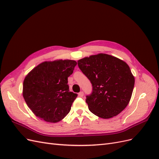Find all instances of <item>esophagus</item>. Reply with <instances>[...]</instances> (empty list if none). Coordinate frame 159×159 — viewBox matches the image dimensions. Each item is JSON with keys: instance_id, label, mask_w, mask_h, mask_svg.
<instances>
[{"instance_id": "esophagus-1", "label": "esophagus", "mask_w": 159, "mask_h": 159, "mask_svg": "<svg viewBox=\"0 0 159 159\" xmlns=\"http://www.w3.org/2000/svg\"><path fill=\"white\" fill-rule=\"evenodd\" d=\"M84 93L83 92V91H80V92L78 93L79 97H80V98H82L83 96H84Z\"/></svg>"}]
</instances>
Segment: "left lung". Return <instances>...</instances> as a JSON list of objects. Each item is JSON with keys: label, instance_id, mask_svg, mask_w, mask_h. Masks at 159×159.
Returning <instances> with one entry per match:
<instances>
[{"label": "left lung", "instance_id": "8db88e82", "mask_svg": "<svg viewBox=\"0 0 159 159\" xmlns=\"http://www.w3.org/2000/svg\"><path fill=\"white\" fill-rule=\"evenodd\" d=\"M78 64L92 85V93L85 99L91 113L109 119L127 106L134 78L125 62L112 56L99 54L81 59Z\"/></svg>", "mask_w": 159, "mask_h": 159}]
</instances>
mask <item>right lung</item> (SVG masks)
<instances>
[{
    "mask_svg": "<svg viewBox=\"0 0 159 159\" xmlns=\"http://www.w3.org/2000/svg\"><path fill=\"white\" fill-rule=\"evenodd\" d=\"M76 64L70 60L44 61L28 74L23 82V97L36 117L57 123L69 113L78 94L70 91L68 78Z\"/></svg>",
    "mask_w": 159,
    "mask_h": 159,
    "instance_id": "add662e5",
    "label": "right lung"
}]
</instances>
